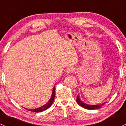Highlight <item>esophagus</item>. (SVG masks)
Returning a JSON list of instances; mask_svg holds the SVG:
<instances>
[{
  "instance_id": "1",
  "label": "esophagus",
  "mask_w": 126,
  "mask_h": 126,
  "mask_svg": "<svg viewBox=\"0 0 126 126\" xmlns=\"http://www.w3.org/2000/svg\"><path fill=\"white\" fill-rule=\"evenodd\" d=\"M75 72V68L74 67H69L67 69V73H72Z\"/></svg>"
}]
</instances>
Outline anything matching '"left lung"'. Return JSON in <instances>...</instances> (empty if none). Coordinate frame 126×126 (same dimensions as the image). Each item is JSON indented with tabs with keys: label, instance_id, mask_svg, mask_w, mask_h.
Returning a JSON list of instances; mask_svg holds the SVG:
<instances>
[{
	"label": "left lung",
	"instance_id": "8db88e82",
	"mask_svg": "<svg viewBox=\"0 0 126 126\" xmlns=\"http://www.w3.org/2000/svg\"><path fill=\"white\" fill-rule=\"evenodd\" d=\"M77 102L78 103L79 105H80L81 107L87 109V110H97V109L100 108L103 105H104L105 103H102L101 105H87L86 103H84L83 102L81 101L80 100L79 95H78L77 97Z\"/></svg>",
	"mask_w": 126,
	"mask_h": 126
}]
</instances>
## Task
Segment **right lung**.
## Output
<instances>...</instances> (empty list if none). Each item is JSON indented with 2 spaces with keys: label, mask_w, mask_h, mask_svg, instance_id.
Returning a JSON list of instances; mask_svg holds the SVG:
<instances>
[{
  "label": "right lung",
  "mask_w": 126,
  "mask_h": 126,
  "mask_svg": "<svg viewBox=\"0 0 126 126\" xmlns=\"http://www.w3.org/2000/svg\"><path fill=\"white\" fill-rule=\"evenodd\" d=\"M55 90H56V88H55V86H54V87L53 88V90H52V95H51V97L50 99H49V101H48L46 104L44 105V106L38 108L33 109V110H32V109L31 110H30V109H27V108H25V109H26V110H29V111L34 112H42L44 111V110H47L48 108L50 107L51 105L52 104V103H53L54 99V97H55V93H56Z\"/></svg>",
  "instance_id": "add662e5"
}]
</instances>
